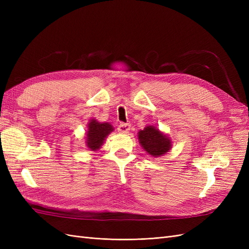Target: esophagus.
<instances>
[{"label": "esophagus", "instance_id": "obj_1", "mask_svg": "<svg viewBox=\"0 0 249 249\" xmlns=\"http://www.w3.org/2000/svg\"><path fill=\"white\" fill-rule=\"evenodd\" d=\"M117 130L120 134H126V133H129V131L131 130V124L122 123V124H118Z\"/></svg>", "mask_w": 249, "mask_h": 249}]
</instances>
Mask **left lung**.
<instances>
[{"label": "left lung", "instance_id": "left-lung-1", "mask_svg": "<svg viewBox=\"0 0 249 249\" xmlns=\"http://www.w3.org/2000/svg\"><path fill=\"white\" fill-rule=\"evenodd\" d=\"M138 139L143 149L153 157H161L171 147L170 138L154 125H147L139 131Z\"/></svg>", "mask_w": 249, "mask_h": 249}]
</instances>
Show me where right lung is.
<instances>
[{"label": "right lung", "mask_w": 249, "mask_h": 249, "mask_svg": "<svg viewBox=\"0 0 249 249\" xmlns=\"http://www.w3.org/2000/svg\"><path fill=\"white\" fill-rule=\"evenodd\" d=\"M113 125L109 123H100L95 119L89 120L88 130L86 132V145L90 150L101 148L105 139L108 135L113 132Z\"/></svg>", "instance_id": "obj_1"}]
</instances>
